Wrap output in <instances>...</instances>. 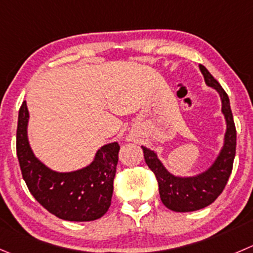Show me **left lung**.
<instances>
[{
	"mask_svg": "<svg viewBox=\"0 0 253 253\" xmlns=\"http://www.w3.org/2000/svg\"><path fill=\"white\" fill-rule=\"evenodd\" d=\"M199 68L204 75L205 83L219 91L222 101V112L227 122L225 146L214 166L198 176L176 178L164 169L153 151L142 146L144 161L158 181L162 203L168 209L178 212L195 211L214 203L226 186L236 154V127L230 107L229 96L204 65H199Z\"/></svg>",
	"mask_w": 253,
	"mask_h": 253,
	"instance_id": "1",
	"label": "left lung"
}]
</instances>
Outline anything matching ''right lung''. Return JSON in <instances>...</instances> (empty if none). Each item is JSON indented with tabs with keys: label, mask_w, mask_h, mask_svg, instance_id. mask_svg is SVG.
Returning <instances> with one entry per match:
<instances>
[{
	"label": "right lung",
	"mask_w": 253,
	"mask_h": 253,
	"mask_svg": "<svg viewBox=\"0 0 253 253\" xmlns=\"http://www.w3.org/2000/svg\"><path fill=\"white\" fill-rule=\"evenodd\" d=\"M28 109L26 101L18 114L16 148L22 176L34 199L50 214L68 221H92L109 210L119 162L120 144H106L86 168L73 173H55L41 163L27 139Z\"/></svg>",
	"instance_id": "right-lung-1"
}]
</instances>
